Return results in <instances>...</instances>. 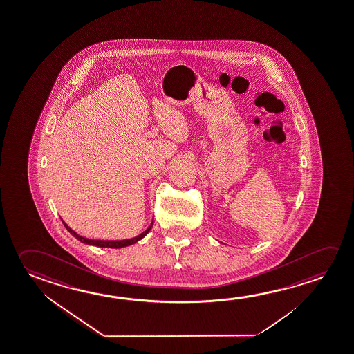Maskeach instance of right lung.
<instances>
[{
  "label": "right lung",
  "instance_id": "1",
  "mask_svg": "<svg viewBox=\"0 0 354 354\" xmlns=\"http://www.w3.org/2000/svg\"><path fill=\"white\" fill-rule=\"evenodd\" d=\"M64 223V225H65L66 229L71 233L76 239L80 240V241H82V243H86V244L89 245H95V246H99V248H113V249H119V248H124V246H129V245L135 244V243H137L138 240H141L145 235L148 234V232L151 230V228H152L153 223L149 225V228L146 230V232H143L142 234L138 235V236H136V238H132V239L129 240H115V241H110V240H91L87 239V238H83V236H81V235L77 234V233H75L73 230H72L67 224L65 223V222H62Z\"/></svg>",
  "mask_w": 354,
  "mask_h": 354
}]
</instances>
